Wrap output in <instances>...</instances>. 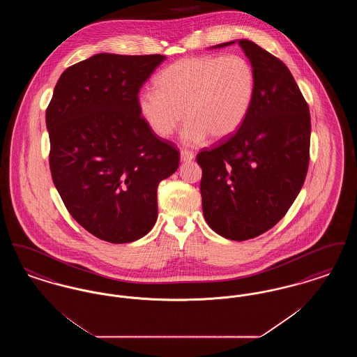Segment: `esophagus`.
I'll return each mask as SVG.
<instances>
[{
	"label": "esophagus",
	"mask_w": 357,
	"mask_h": 357,
	"mask_svg": "<svg viewBox=\"0 0 357 357\" xmlns=\"http://www.w3.org/2000/svg\"><path fill=\"white\" fill-rule=\"evenodd\" d=\"M194 159V153L188 150H181V160L182 162H191Z\"/></svg>",
	"instance_id": "esophagus-1"
}]
</instances>
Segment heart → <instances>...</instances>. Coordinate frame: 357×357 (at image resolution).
Returning a JSON list of instances; mask_svg holds the SVG:
<instances>
[{
    "instance_id": "heart-1",
    "label": "heart",
    "mask_w": 357,
    "mask_h": 357,
    "mask_svg": "<svg viewBox=\"0 0 357 357\" xmlns=\"http://www.w3.org/2000/svg\"><path fill=\"white\" fill-rule=\"evenodd\" d=\"M156 91L140 93L137 105L153 132L169 137L186 118L182 140L197 146L237 132L255 102L257 77L241 54L201 56L175 61L155 79Z\"/></svg>"
}]
</instances>
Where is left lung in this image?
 Returning <instances> with one entry per match:
<instances>
[{
	"instance_id": "1",
	"label": "left lung",
	"mask_w": 357,
	"mask_h": 357,
	"mask_svg": "<svg viewBox=\"0 0 357 357\" xmlns=\"http://www.w3.org/2000/svg\"><path fill=\"white\" fill-rule=\"evenodd\" d=\"M229 41L213 48L234 44ZM257 77L255 102L236 134L197 155L204 220L222 237L246 241L272 229L297 198L309 166L310 114L288 67L238 40Z\"/></svg>"
}]
</instances>
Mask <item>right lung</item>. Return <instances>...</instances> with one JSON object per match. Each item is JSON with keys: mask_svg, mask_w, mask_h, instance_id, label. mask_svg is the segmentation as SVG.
Returning <instances> with one entry per match:
<instances>
[{"mask_svg": "<svg viewBox=\"0 0 357 357\" xmlns=\"http://www.w3.org/2000/svg\"><path fill=\"white\" fill-rule=\"evenodd\" d=\"M165 59L98 53L61 73L47 108L53 183L75 221L111 243L153 229L158 185L179 166V151L137 105Z\"/></svg>", "mask_w": 357, "mask_h": 357, "instance_id": "1", "label": "right lung"}]
</instances>
